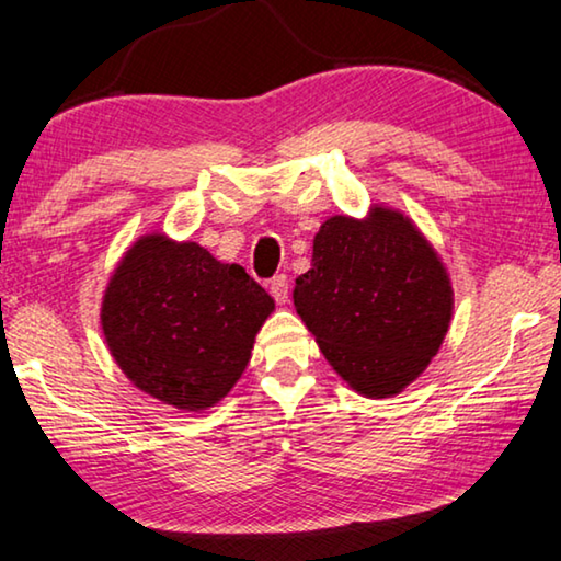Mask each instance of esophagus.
Returning a JSON list of instances; mask_svg holds the SVG:
<instances>
[{"label": "esophagus", "instance_id": "1", "mask_svg": "<svg viewBox=\"0 0 561 561\" xmlns=\"http://www.w3.org/2000/svg\"><path fill=\"white\" fill-rule=\"evenodd\" d=\"M267 290L275 298V304H288V278L286 275H275V278L267 283Z\"/></svg>", "mask_w": 561, "mask_h": 561}]
</instances>
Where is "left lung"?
<instances>
[{
	"mask_svg": "<svg viewBox=\"0 0 561 561\" xmlns=\"http://www.w3.org/2000/svg\"><path fill=\"white\" fill-rule=\"evenodd\" d=\"M294 306L336 375L369 400L408 389L440 352L453 280L440 253L402 209L331 215L313 238Z\"/></svg>",
	"mask_w": 561,
	"mask_h": 561,
	"instance_id": "obj_1",
	"label": "left lung"
}]
</instances>
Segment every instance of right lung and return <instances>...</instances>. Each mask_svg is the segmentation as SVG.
<instances>
[{"label": "right lung", "instance_id": "add662e5", "mask_svg": "<svg viewBox=\"0 0 561 561\" xmlns=\"http://www.w3.org/2000/svg\"><path fill=\"white\" fill-rule=\"evenodd\" d=\"M273 308L245 267L151 230L105 280L101 329L136 389L174 410L202 412L238 385Z\"/></svg>", "mask_w": 561, "mask_h": 561}]
</instances>
